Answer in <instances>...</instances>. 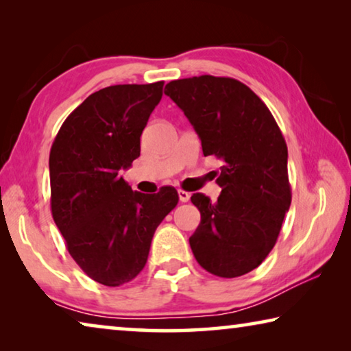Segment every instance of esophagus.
<instances>
[{
  "instance_id": "obj_1",
  "label": "esophagus",
  "mask_w": 351,
  "mask_h": 351,
  "mask_svg": "<svg viewBox=\"0 0 351 351\" xmlns=\"http://www.w3.org/2000/svg\"><path fill=\"white\" fill-rule=\"evenodd\" d=\"M178 197H180L181 203H187V201L190 199V193L186 192V190H180V192H178Z\"/></svg>"
}]
</instances>
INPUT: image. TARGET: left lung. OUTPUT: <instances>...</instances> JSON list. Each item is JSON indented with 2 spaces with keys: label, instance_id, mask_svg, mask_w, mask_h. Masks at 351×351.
Returning a JSON list of instances; mask_svg holds the SVG:
<instances>
[{
  "label": "left lung",
  "instance_id": "1",
  "mask_svg": "<svg viewBox=\"0 0 351 351\" xmlns=\"http://www.w3.org/2000/svg\"><path fill=\"white\" fill-rule=\"evenodd\" d=\"M164 93L198 133L204 156L223 161L217 203L190 198L201 213L192 252L213 276H245L268 257L291 206L287 142L263 100L230 77L173 80Z\"/></svg>",
  "mask_w": 351,
  "mask_h": 351
}]
</instances>
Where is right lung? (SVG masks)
Masks as SVG:
<instances>
[{
  "label": "right lung",
  "mask_w": 351,
  "mask_h": 351,
  "mask_svg": "<svg viewBox=\"0 0 351 351\" xmlns=\"http://www.w3.org/2000/svg\"><path fill=\"white\" fill-rule=\"evenodd\" d=\"M164 82L112 85L88 96L58 130L49 153L51 212L68 252L105 287L144 269L154 230L178 204L173 187L133 192L121 176L141 154V134Z\"/></svg>",
  "instance_id": "1"
}]
</instances>
